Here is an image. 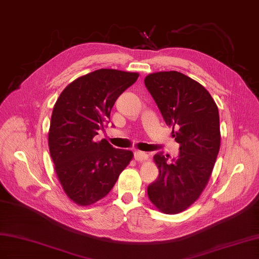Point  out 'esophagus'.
Segmentation results:
<instances>
[{
    "label": "esophagus",
    "instance_id": "obj_1",
    "mask_svg": "<svg viewBox=\"0 0 259 259\" xmlns=\"http://www.w3.org/2000/svg\"><path fill=\"white\" fill-rule=\"evenodd\" d=\"M135 159L138 161H144L147 159V154L144 152H139L136 151L135 152Z\"/></svg>",
    "mask_w": 259,
    "mask_h": 259
}]
</instances>
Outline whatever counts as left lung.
<instances>
[{
  "mask_svg": "<svg viewBox=\"0 0 259 259\" xmlns=\"http://www.w3.org/2000/svg\"><path fill=\"white\" fill-rule=\"evenodd\" d=\"M144 83L180 145L171 161L161 152L154 156L159 176L147 195L160 211L178 213L196 201L210 178L220 149L218 107L202 84L178 71L150 73Z\"/></svg>",
  "mask_w": 259,
  "mask_h": 259,
  "instance_id": "8db88e82",
  "label": "left lung"
}]
</instances>
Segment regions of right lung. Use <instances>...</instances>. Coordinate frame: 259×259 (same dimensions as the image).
Wrapping results in <instances>:
<instances>
[{
	"instance_id": "1",
	"label": "right lung",
	"mask_w": 259,
	"mask_h": 259,
	"mask_svg": "<svg viewBox=\"0 0 259 259\" xmlns=\"http://www.w3.org/2000/svg\"><path fill=\"white\" fill-rule=\"evenodd\" d=\"M139 73L99 69L64 89L51 117L49 149L55 172L72 202L88 206L113 189L134 153L97 141L109 122L116 100L138 80Z\"/></svg>"
}]
</instances>
